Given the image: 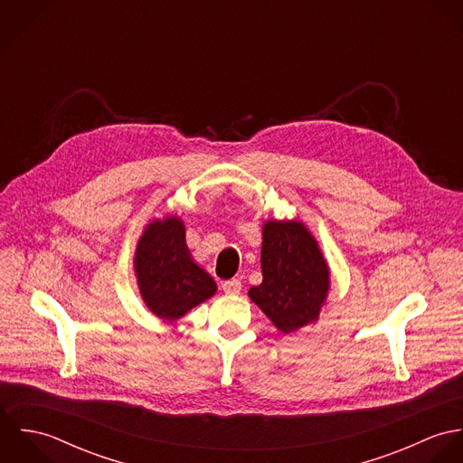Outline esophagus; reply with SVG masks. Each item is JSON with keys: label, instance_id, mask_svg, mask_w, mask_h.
Returning a JSON list of instances; mask_svg holds the SVG:
<instances>
[{"label": "esophagus", "instance_id": "esophagus-1", "mask_svg": "<svg viewBox=\"0 0 463 463\" xmlns=\"http://www.w3.org/2000/svg\"><path fill=\"white\" fill-rule=\"evenodd\" d=\"M222 290L226 294H230V296H235V294H239L242 290V283L239 279H228V281L222 283Z\"/></svg>", "mask_w": 463, "mask_h": 463}]
</instances>
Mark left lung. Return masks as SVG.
I'll return each mask as SVG.
<instances>
[{
    "label": "left lung",
    "mask_w": 463,
    "mask_h": 463,
    "mask_svg": "<svg viewBox=\"0 0 463 463\" xmlns=\"http://www.w3.org/2000/svg\"><path fill=\"white\" fill-rule=\"evenodd\" d=\"M262 283L251 301L285 335L319 319L330 292V265L301 221L267 219L262 226Z\"/></svg>",
    "instance_id": "8db88e82"
}]
</instances>
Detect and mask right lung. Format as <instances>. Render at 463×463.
I'll return each mask as SVG.
<instances>
[{
    "label": "right lung",
    "mask_w": 463,
    "mask_h": 463,
    "mask_svg": "<svg viewBox=\"0 0 463 463\" xmlns=\"http://www.w3.org/2000/svg\"><path fill=\"white\" fill-rule=\"evenodd\" d=\"M140 298L162 321L175 323L217 292L213 278L193 259L178 215L153 219L133 257Z\"/></svg>",
    "instance_id": "add662e5"
}]
</instances>
